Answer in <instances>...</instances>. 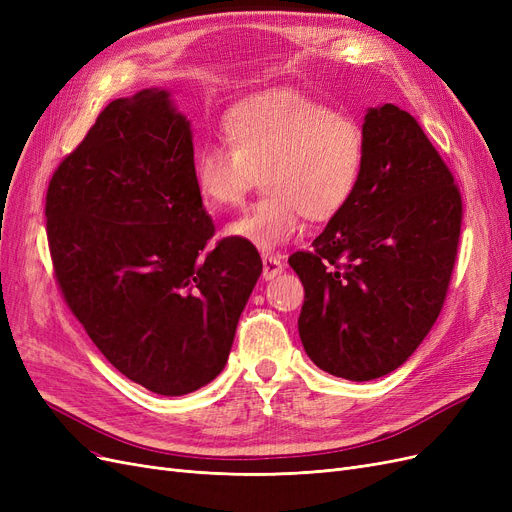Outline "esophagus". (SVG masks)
<instances>
[{"instance_id":"esophagus-1","label":"esophagus","mask_w":512,"mask_h":512,"mask_svg":"<svg viewBox=\"0 0 512 512\" xmlns=\"http://www.w3.org/2000/svg\"><path fill=\"white\" fill-rule=\"evenodd\" d=\"M281 271H284V264L273 254H262V277L264 279H273Z\"/></svg>"}]
</instances>
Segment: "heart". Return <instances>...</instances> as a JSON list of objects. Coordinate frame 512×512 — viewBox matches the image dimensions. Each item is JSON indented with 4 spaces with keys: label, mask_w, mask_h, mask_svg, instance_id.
I'll use <instances>...</instances> for the list:
<instances>
[{
    "label": "heart",
    "mask_w": 512,
    "mask_h": 512,
    "mask_svg": "<svg viewBox=\"0 0 512 512\" xmlns=\"http://www.w3.org/2000/svg\"><path fill=\"white\" fill-rule=\"evenodd\" d=\"M224 144L192 161L197 195L209 211L243 203L262 175L264 195L226 226V235L269 252L290 241L303 216L328 222L354 199L366 158L360 122L296 88L239 101L222 120Z\"/></svg>",
    "instance_id": "heart-1"
}]
</instances>
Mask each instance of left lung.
Here are the masks:
<instances>
[{"label":"left lung","instance_id":"8db88e82","mask_svg":"<svg viewBox=\"0 0 512 512\" xmlns=\"http://www.w3.org/2000/svg\"><path fill=\"white\" fill-rule=\"evenodd\" d=\"M354 199L288 262L305 286L298 334L315 366L370 381L392 373L443 309L462 228L453 173L396 105L364 116Z\"/></svg>","mask_w":512,"mask_h":512}]
</instances>
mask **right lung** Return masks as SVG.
Instances as JSON below:
<instances>
[{"mask_svg":"<svg viewBox=\"0 0 512 512\" xmlns=\"http://www.w3.org/2000/svg\"><path fill=\"white\" fill-rule=\"evenodd\" d=\"M190 122L163 88L116 99L52 173L46 233L67 307L108 362L161 396L214 381L262 273L192 180Z\"/></svg>","mask_w":512,"mask_h":512,"instance_id":"right-lung-1","label":"right lung"}]
</instances>
